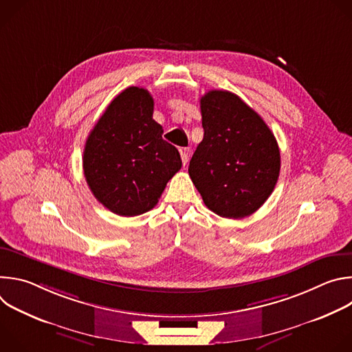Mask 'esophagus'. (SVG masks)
<instances>
[{
	"instance_id": "esophagus-1",
	"label": "esophagus",
	"mask_w": 352,
	"mask_h": 352,
	"mask_svg": "<svg viewBox=\"0 0 352 352\" xmlns=\"http://www.w3.org/2000/svg\"><path fill=\"white\" fill-rule=\"evenodd\" d=\"M181 152V159H182V163H184V166L189 162V148H186V147H184V148H181L179 150Z\"/></svg>"
}]
</instances>
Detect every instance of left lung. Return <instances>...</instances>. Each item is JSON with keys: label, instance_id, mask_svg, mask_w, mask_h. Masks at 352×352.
Instances as JSON below:
<instances>
[{"label": "left lung", "instance_id": "obj_1", "mask_svg": "<svg viewBox=\"0 0 352 352\" xmlns=\"http://www.w3.org/2000/svg\"><path fill=\"white\" fill-rule=\"evenodd\" d=\"M200 111L205 133L189 162V177L216 214L250 216L277 184V140L262 117L231 91H208Z\"/></svg>", "mask_w": 352, "mask_h": 352}]
</instances>
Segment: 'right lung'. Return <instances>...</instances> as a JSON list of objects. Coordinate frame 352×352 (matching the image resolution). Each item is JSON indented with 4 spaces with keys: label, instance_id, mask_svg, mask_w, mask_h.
Masks as SVG:
<instances>
[{
    "label": "right lung",
    "instance_id": "add662e5",
    "mask_svg": "<svg viewBox=\"0 0 352 352\" xmlns=\"http://www.w3.org/2000/svg\"><path fill=\"white\" fill-rule=\"evenodd\" d=\"M153 107L146 89L131 86L109 104L86 139V182L98 202L118 216L153 209L182 166L177 147L162 138Z\"/></svg>",
    "mask_w": 352,
    "mask_h": 352
}]
</instances>
